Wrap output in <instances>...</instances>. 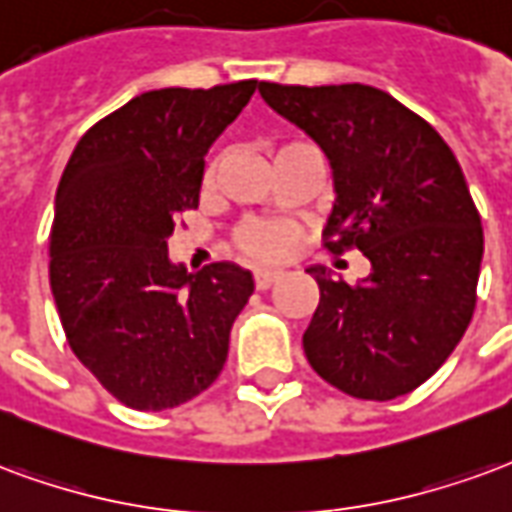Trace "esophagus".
Segmentation results:
<instances>
[{
    "instance_id": "obj_1",
    "label": "esophagus",
    "mask_w": 512,
    "mask_h": 512,
    "mask_svg": "<svg viewBox=\"0 0 512 512\" xmlns=\"http://www.w3.org/2000/svg\"><path fill=\"white\" fill-rule=\"evenodd\" d=\"M275 281H278V272L275 270H256V275H253L256 289H270Z\"/></svg>"
}]
</instances>
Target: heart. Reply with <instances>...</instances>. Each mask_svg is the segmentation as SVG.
<instances>
[{"label":"heart","instance_id":"1","mask_svg":"<svg viewBox=\"0 0 512 512\" xmlns=\"http://www.w3.org/2000/svg\"><path fill=\"white\" fill-rule=\"evenodd\" d=\"M289 144H297V141H289ZM283 144V147H289ZM281 147V149H283ZM220 169V160H215L210 169H207V182L215 179ZM294 242V226L289 223H275V220H253V223H245L240 231H237V248H240L245 256L259 261H272L281 259L289 253Z\"/></svg>","mask_w":512,"mask_h":512}]
</instances>
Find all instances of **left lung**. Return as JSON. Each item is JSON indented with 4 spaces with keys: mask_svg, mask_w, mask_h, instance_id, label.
<instances>
[{
    "mask_svg": "<svg viewBox=\"0 0 512 512\" xmlns=\"http://www.w3.org/2000/svg\"><path fill=\"white\" fill-rule=\"evenodd\" d=\"M324 149L335 179L324 248L360 251L365 281L311 267L319 305L302 349L341 393L390 401L445 363L472 322L483 226L453 149L412 108L365 84H259Z\"/></svg>",
    "mask_w": 512,
    "mask_h": 512,
    "instance_id": "8db88e82",
    "label": "left lung"
}]
</instances>
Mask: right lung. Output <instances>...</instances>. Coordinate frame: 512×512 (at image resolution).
<instances>
[{
	"mask_svg": "<svg viewBox=\"0 0 512 512\" xmlns=\"http://www.w3.org/2000/svg\"><path fill=\"white\" fill-rule=\"evenodd\" d=\"M259 87L155 89L81 136L57 188L48 275L65 338L119 404L163 412L223 371L251 272L174 267L166 240L199 207L204 155Z\"/></svg>",
	"mask_w": 512,
	"mask_h": 512,
	"instance_id": "right-lung-1",
	"label": "right lung"
}]
</instances>
